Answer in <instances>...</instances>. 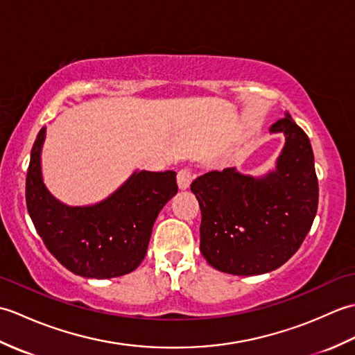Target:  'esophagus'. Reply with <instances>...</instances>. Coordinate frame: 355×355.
I'll use <instances>...</instances> for the list:
<instances>
[{"label":"esophagus","instance_id":"esophagus-1","mask_svg":"<svg viewBox=\"0 0 355 355\" xmlns=\"http://www.w3.org/2000/svg\"><path fill=\"white\" fill-rule=\"evenodd\" d=\"M192 178H193V175H192V172H191V169H182L178 172V175H177V183H178V187L182 191H186L187 187L191 186V183H192Z\"/></svg>","mask_w":355,"mask_h":355}]
</instances>
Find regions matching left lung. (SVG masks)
Segmentation results:
<instances>
[{"label":"left lung","mask_w":355,"mask_h":355,"mask_svg":"<svg viewBox=\"0 0 355 355\" xmlns=\"http://www.w3.org/2000/svg\"><path fill=\"white\" fill-rule=\"evenodd\" d=\"M270 130L285 134L276 171L254 178L225 168L191 184L201 209L200 250L224 273L252 276L281 267L302 245L318 212L310 139L288 112Z\"/></svg>","instance_id":"left-lung-1"}]
</instances>
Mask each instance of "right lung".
Returning <instances> with one entry per match:
<instances>
[{
    "label": "right lung",
    "instance_id": "1",
    "mask_svg": "<svg viewBox=\"0 0 355 355\" xmlns=\"http://www.w3.org/2000/svg\"><path fill=\"white\" fill-rule=\"evenodd\" d=\"M45 128L33 143L26 178V202L45 247L71 273L110 279L131 273L145 259L153 225L178 192L173 171L134 172L94 206L70 207L47 191L41 173Z\"/></svg>",
    "mask_w": 355,
    "mask_h": 355
}]
</instances>
